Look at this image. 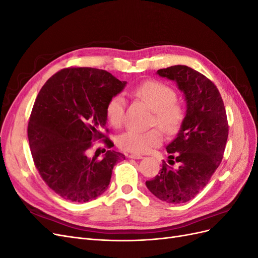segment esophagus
Wrapping results in <instances>:
<instances>
[{
  "mask_svg": "<svg viewBox=\"0 0 258 258\" xmlns=\"http://www.w3.org/2000/svg\"><path fill=\"white\" fill-rule=\"evenodd\" d=\"M128 157L129 158H134V159H141V158H143L141 155H138V154H129Z\"/></svg>",
  "mask_w": 258,
  "mask_h": 258,
  "instance_id": "1",
  "label": "esophagus"
}]
</instances>
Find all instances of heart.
Returning a JSON list of instances; mask_svg holds the SVG:
<instances>
[{"mask_svg":"<svg viewBox=\"0 0 258 258\" xmlns=\"http://www.w3.org/2000/svg\"><path fill=\"white\" fill-rule=\"evenodd\" d=\"M131 95L153 111L152 123L158 128L147 131L129 129L117 138L120 150L134 154H143L152 147L161 144L163 136H174L181 129L185 119L183 104L176 100V92L170 85L157 80H148L131 89ZM124 99L120 95L113 96L107 101L105 116L108 123L117 128L122 123Z\"/></svg>","mask_w":258,"mask_h":258,"instance_id":"b5f03b06","label":"heart"}]
</instances>
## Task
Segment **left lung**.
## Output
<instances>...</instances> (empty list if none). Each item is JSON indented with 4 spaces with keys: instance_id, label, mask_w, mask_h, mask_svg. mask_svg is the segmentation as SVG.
I'll list each match as a JSON object with an SVG mask.
<instances>
[{
    "instance_id": "8db88e82",
    "label": "left lung",
    "mask_w": 258,
    "mask_h": 258,
    "mask_svg": "<svg viewBox=\"0 0 258 258\" xmlns=\"http://www.w3.org/2000/svg\"><path fill=\"white\" fill-rule=\"evenodd\" d=\"M157 73L176 82L187 110L177 137L167 146L169 165L163 161L158 175L145 184L158 199L184 204L205 188L220 166L228 138L227 115L214 83L196 70L173 66ZM175 162L179 166L173 168Z\"/></svg>"
}]
</instances>
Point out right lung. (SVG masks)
<instances>
[{
    "instance_id": "obj_1",
    "label": "right lung",
    "mask_w": 258,
    "mask_h": 258,
    "mask_svg": "<svg viewBox=\"0 0 258 258\" xmlns=\"http://www.w3.org/2000/svg\"><path fill=\"white\" fill-rule=\"evenodd\" d=\"M124 86L104 70L71 67L53 74L38 92L28 123L30 150L44 182L63 199H96L110 184L115 163L124 159L114 151L102 159L88 156L97 140L113 147L102 132L105 106Z\"/></svg>"
}]
</instances>
